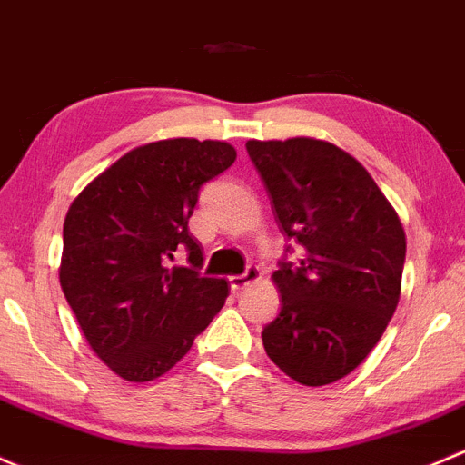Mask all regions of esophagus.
Returning <instances> with one entry per match:
<instances>
[{"mask_svg":"<svg viewBox=\"0 0 465 465\" xmlns=\"http://www.w3.org/2000/svg\"><path fill=\"white\" fill-rule=\"evenodd\" d=\"M257 280H260V268L248 266L246 272H242V275H232L228 282H231V289L237 293V291L246 289L248 284H252V282H257Z\"/></svg>","mask_w":465,"mask_h":465,"instance_id":"esophagus-1","label":"esophagus"}]
</instances>
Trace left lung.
<instances>
[{
	"label": "left lung",
	"instance_id": "8db88e82",
	"mask_svg": "<svg viewBox=\"0 0 465 465\" xmlns=\"http://www.w3.org/2000/svg\"><path fill=\"white\" fill-rule=\"evenodd\" d=\"M246 150L282 234L300 246L272 272L282 309L262 331L264 349L293 381L329 385L370 356L394 315L403 226L370 172L331 143L248 141Z\"/></svg>",
	"mask_w": 465,
	"mask_h": 465
}]
</instances>
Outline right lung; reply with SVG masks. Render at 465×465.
<instances>
[{"label":"right lung","mask_w":465,"mask_h":465,"mask_svg":"<svg viewBox=\"0 0 465 465\" xmlns=\"http://www.w3.org/2000/svg\"><path fill=\"white\" fill-rule=\"evenodd\" d=\"M234 159L222 141L150 143L91 181L66 213L62 291L91 349L125 381L172 370L226 302L228 282L201 277L188 219L201 185ZM181 252L190 267L171 266Z\"/></svg>","instance_id":"right-lung-1"}]
</instances>
